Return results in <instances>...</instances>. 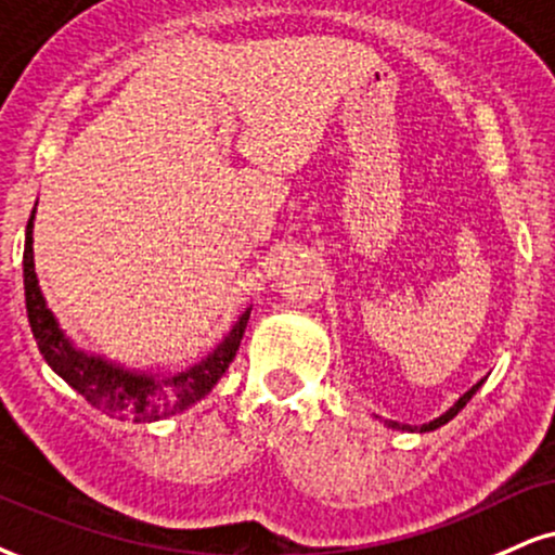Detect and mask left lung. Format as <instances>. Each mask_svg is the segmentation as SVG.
<instances>
[{
	"instance_id": "1",
	"label": "left lung",
	"mask_w": 555,
	"mask_h": 555,
	"mask_svg": "<svg viewBox=\"0 0 555 555\" xmlns=\"http://www.w3.org/2000/svg\"><path fill=\"white\" fill-rule=\"evenodd\" d=\"M481 383H483V380H478L474 388H468V391L463 393L461 399H457V401L453 403V406L448 409V412L440 414V416H437V420H433L429 424H422V427H412V424H399V422H386V424H388V427H393V429H409V433H433V429L442 427V424H448L450 420H453V416H455L457 412H461L463 406H466V403L470 401V396H474V393L478 391V388H481Z\"/></svg>"
}]
</instances>
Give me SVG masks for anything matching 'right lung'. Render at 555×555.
Here are the masks:
<instances>
[{"label": "right lung", "mask_w": 555, "mask_h": 555, "mask_svg": "<svg viewBox=\"0 0 555 555\" xmlns=\"http://www.w3.org/2000/svg\"><path fill=\"white\" fill-rule=\"evenodd\" d=\"M33 218H36V208L27 218L25 229V309L33 337L38 341V350L48 365L53 367V373H59L92 406L120 422H156L164 420V416L184 412L195 401L205 399L210 388L221 380L231 360L236 358L251 309H246L238 317L231 332L225 334L221 345L208 358L182 373H135L115 365L111 360L98 358V354L81 352L61 330L56 317L46 306L43 293H40L36 262H33Z\"/></svg>", "instance_id": "1"}]
</instances>
